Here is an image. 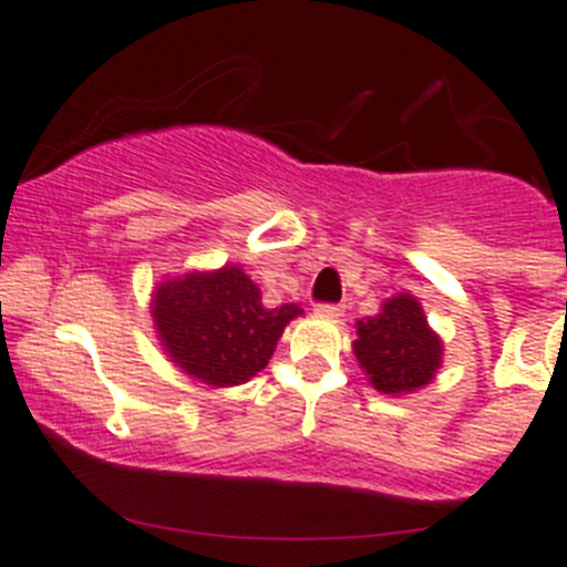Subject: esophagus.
I'll use <instances>...</instances> for the list:
<instances>
[{
  "label": "esophagus",
  "mask_w": 567,
  "mask_h": 567,
  "mask_svg": "<svg viewBox=\"0 0 567 567\" xmlns=\"http://www.w3.org/2000/svg\"><path fill=\"white\" fill-rule=\"evenodd\" d=\"M316 316H321V319H341L343 308L341 305H316Z\"/></svg>",
  "instance_id": "obj_1"
}]
</instances>
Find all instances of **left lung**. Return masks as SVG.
Wrapping results in <instances>:
<instances>
[{
    "label": "left lung",
    "mask_w": 567,
    "mask_h": 567,
    "mask_svg": "<svg viewBox=\"0 0 567 567\" xmlns=\"http://www.w3.org/2000/svg\"><path fill=\"white\" fill-rule=\"evenodd\" d=\"M355 332L352 352L380 394H414L433 383L442 367V338L427 324L425 310L411 293L385 299L378 313L358 321Z\"/></svg>",
    "instance_id": "1"
}]
</instances>
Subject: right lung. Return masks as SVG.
<instances>
[{"instance_id": "right-lung-1", "label": "right lung", "mask_w": 567, "mask_h": 567, "mask_svg": "<svg viewBox=\"0 0 567 567\" xmlns=\"http://www.w3.org/2000/svg\"><path fill=\"white\" fill-rule=\"evenodd\" d=\"M299 305L266 308L240 266L164 277L151 293V319L164 355L209 389L251 380L271 361Z\"/></svg>"}]
</instances>
